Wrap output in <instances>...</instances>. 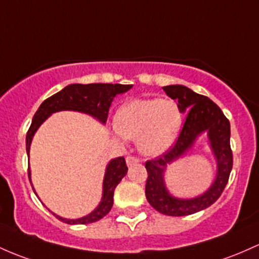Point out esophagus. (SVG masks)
Masks as SVG:
<instances>
[{
    "label": "esophagus",
    "mask_w": 259,
    "mask_h": 259,
    "mask_svg": "<svg viewBox=\"0 0 259 259\" xmlns=\"http://www.w3.org/2000/svg\"><path fill=\"white\" fill-rule=\"evenodd\" d=\"M138 162H139V158L135 157V156H133V155L126 156V164H127V166H133V164L138 163Z\"/></svg>",
    "instance_id": "esophagus-1"
}]
</instances>
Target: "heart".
<instances>
[{"mask_svg":"<svg viewBox=\"0 0 259 259\" xmlns=\"http://www.w3.org/2000/svg\"><path fill=\"white\" fill-rule=\"evenodd\" d=\"M182 114L177 103L169 99H135L116 114L115 134L138 140L145 155L157 156L166 151L177 138Z\"/></svg>","mask_w":259,"mask_h":259,"instance_id":"heart-1","label":"heart"}]
</instances>
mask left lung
I'll list each match as a JSON object with an SVG mask.
<instances>
[{
    "label": "left lung",
    "instance_id": "left-lung-1",
    "mask_svg": "<svg viewBox=\"0 0 259 259\" xmlns=\"http://www.w3.org/2000/svg\"><path fill=\"white\" fill-rule=\"evenodd\" d=\"M166 95L178 102L182 113L187 112L186 121L173 146L163 155L146 161L147 181L145 194L153 209L169 217H184L206 209L218 200L229 182L232 169V150L230 146V121L223 110L211 99L193 92L182 84L163 87ZM204 131L208 132L210 144L218 160L217 178L203 196L194 199H178L166 192L163 173L167 164L185 153L195 139Z\"/></svg>",
    "mask_w": 259,
    "mask_h": 259
}]
</instances>
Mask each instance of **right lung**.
<instances>
[{
    "label": "right lung",
    "instance_id": "obj_1",
    "mask_svg": "<svg viewBox=\"0 0 259 259\" xmlns=\"http://www.w3.org/2000/svg\"><path fill=\"white\" fill-rule=\"evenodd\" d=\"M133 84H112V83H90V84H70L65 87L60 92L55 93L51 97L47 98L40 104L39 109L36 110L33 116L32 124L28 129L27 138H25V146L27 153L29 155L30 143L34 136V133L38 130L42 121L50 114L60 110H77V112L87 113V114L95 116L102 123H106L109 112L110 103L113 98L119 93H124L129 91ZM127 166L125 163L124 157H118L112 160L108 163L106 176L103 181V197L98 208L88 214L87 217L71 220L64 219L55 215L56 219L62 223L70 224V225H77V224H91L101 220L113 206V197H114V189L118 186L121 178L126 175ZM28 177L30 181V169L28 168Z\"/></svg>",
    "mask_w": 259,
    "mask_h": 259
}]
</instances>
